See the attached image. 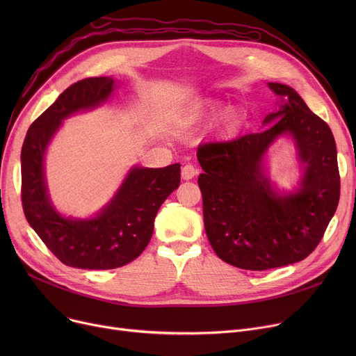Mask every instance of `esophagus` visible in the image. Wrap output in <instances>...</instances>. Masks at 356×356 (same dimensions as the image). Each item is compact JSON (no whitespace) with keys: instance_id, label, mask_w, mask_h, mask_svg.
<instances>
[{"instance_id":"esophagus-1","label":"esophagus","mask_w":356,"mask_h":356,"mask_svg":"<svg viewBox=\"0 0 356 356\" xmlns=\"http://www.w3.org/2000/svg\"><path fill=\"white\" fill-rule=\"evenodd\" d=\"M196 175H197V170H196L195 165H192V164L183 165V168H181V179H183V180H191V179H193Z\"/></svg>"}]
</instances>
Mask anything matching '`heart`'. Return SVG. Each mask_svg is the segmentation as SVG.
<instances>
[{"instance_id":"1","label":"heart","mask_w":356,"mask_h":356,"mask_svg":"<svg viewBox=\"0 0 356 356\" xmlns=\"http://www.w3.org/2000/svg\"><path fill=\"white\" fill-rule=\"evenodd\" d=\"M222 101H219V99H211V101H208V102H204L200 108H199V117L200 118H204V117H209V115H213V114H216V112H219L220 111V108H222ZM239 122H241V112L238 111V109H235V108H232L228 114H227V117H225V120H223V128L225 129H228V131H232V129H235L238 125H239Z\"/></svg>"}]
</instances>
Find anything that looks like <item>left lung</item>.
Segmentation results:
<instances>
[{"instance_id": "left-lung-1", "label": "left lung", "mask_w": 356, "mask_h": 356, "mask_svg": "<svg viewBox=\"0 0 356 356\" xmlns=\"http://www.w3.org/2000/svg\"><path fill=\"white\" fill-rule=\"evenodd\" d=\"M280 98L266 129L197 148L203 173V222L216 255L242 270L264 271L305 259L319 244L338 208L341 177L329 125L298 93L268 82ZM269 128L267 129L266 127ZM290 135L302 164L299 188L278 193L265 168L269 145Z\"/></svg>"}]
</instances>
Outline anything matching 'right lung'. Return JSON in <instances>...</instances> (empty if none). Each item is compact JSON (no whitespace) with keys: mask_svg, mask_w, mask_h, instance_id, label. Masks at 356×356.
<instances>
[{"mask_svg":"<svg viewBox=\"0 0 356 356\" xmlns=\"http://www.w3.org/2000/svg\"><path fill=\"white\" fill-rule=\"evenodd\" d=\"M112 78H88L69 86L29 128L22 148V200L30 227L63 264L112 270L136 259L153 235L154 219L180 184V164L161 168L134 165L120 189L92 218H66L53 207L44 175L46 149L62 121L105 104Z\"/></svg>","mask_w":356,"mask_h":356,"instance_id":"obj_1","label":"right lung"}]
</instances>
